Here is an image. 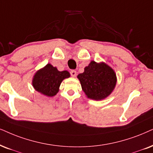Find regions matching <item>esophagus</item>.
I'll list each match as a JSON object with an SVG mask.
<instances>
[{"instance_id":"1","label":"esophagus","mask_w":153,"mask_h":153,"mask_svg":"<svg viewBox=\"0 0 153 153\" xmlns=\"http://www.w3.org/2000/svg\"><path fill=\"white\" fill-rule=\"evenodd\" d=\"M71 75L72 77H75L76 76V74H77V73H76V71H74V70H72L71 71Z\"/></svg>"}]
</instances>
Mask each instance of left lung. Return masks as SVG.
Returning a JSON list of instances; mask_svg holds the SVG:
<instances>
[{"mask_svg":"<svg viewBox=\"0 0 153 153\" xmlns=\"http://www.w3.org/2000/svg\"><path fill=\"white\" fill-rule=\"evenodd\" d=\"M82 90L88 98L103 100L111 93L117 83L114 71L104 63L91 61L85 71L78 75Z\"/></svg>","mask_w":153,"mask_h":153,"instance_id":"1","label":"left lung"}]
</instances>
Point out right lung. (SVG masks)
I'll use <instances>...</instances> for the list:
<instances>
[{
	"mask_svg": "<svg viewBox=\"0 0 153 153\" xmlns=\"http://www.w3.org/2000/svg\"><path fill=\"white\" fill-rule=\"evenodd\" d=\"M70 77L66 71H59L56 67L47 64L34 75L32 85L40 93L48 97H53L59 92V88L63 79Z\"/></svg>",
	"mask_w": 153,
	"mask_h": 153,
	"instance_id": "add662e5",
	"label": "right lung"
}]
</instances>
